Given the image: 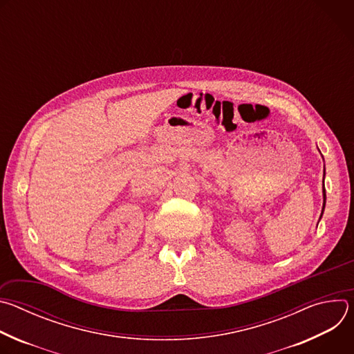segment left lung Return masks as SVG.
<instances>
[{
	"mask_svg": "<svg viewBox=\"0 0 354 354\" xmlns=\"http://www.w3.org/2000/svg\"><path fill=\"white\" fill-rule=\"evenodd\" d=\"M324 178H325V175H324ZM322 194H324V205H322V212H321V217H322V214H324V210H325V203H326V193H325V186H324ZM321 217H319V220H321Z\"/></svg>",
	"mask_w": 354,
	"mask_h": 354,
	"instance_id": "left-lung-1",
	"label": "left lung"
}]
</instances>
